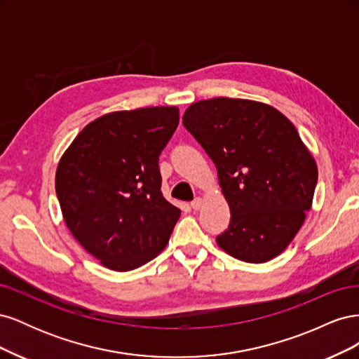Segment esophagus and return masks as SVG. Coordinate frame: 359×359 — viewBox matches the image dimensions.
I'll return each mask as SVG.
<instances>
[{
  "mask_svg": "<svg viewBox=\"0 0 359 359\" xmlns=\"http://www.w3.org/2000/svg\"><path fill=\"white\" fill-rule=\"evenodd\" d=\"M202 203H203V199H202V198H196L190 205H191V208H193L194 211H198V210L202 208Z\"/></svg>",
  "mask_w": 359,
  "mask_h": 359,
  "instance_id": "esophagus-1",
  "label": "esophagus"
}]
</instances>
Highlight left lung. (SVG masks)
Returning a JSON list of instances; mask_svg holds the SVG:
<instances>
[{
    "mask_svg": "<svg viewBox=\"0 0 359 359\" xmlns=\"http://www.w3.org/2000/svg\"><path fill=\"white\" fill-rule=\"evenodd\" d=\"M182 124L212 160L229 203L217 244L248 264L278 256L306 220L318 182L295 126L273 106L229 97L190 104Z\"/></svg>",
    "mask_w": 359,
    "mask_h": 359,
    "instance_id": "left-lung-1",
    "label": "left lung"
}]
</instances>
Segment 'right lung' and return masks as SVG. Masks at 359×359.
I'll list each match as a JSON object with an SVG mask.
<instances>
[{
	"mask_svg": "<svg viewBox=\"0 0 359 359\" xmlns=\"http://www.w3.org/2000/svg\"><path fill=\"white\" fill-rule=\"evenodd\" d=\"M180 123L175 106L106 114L62 154L55 190L78 243L114 271H132L166 247L181 211L163 198L158 156Z\"/></svg>",
	"mask_w": 359,
	"mask_h": 359,
	"instance_id": "right-lung-1",
	"label": "right lung"
}]
</instances>
